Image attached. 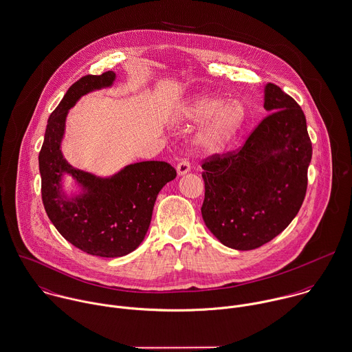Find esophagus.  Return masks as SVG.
Here are the masks:
<instances>
[{
  "mask_svg": "<svg viewBox=\"0 0 352 352\" xmlns=\"http://www.w3.org/2000/svg\"><path fill=\"white\" fill-rule=\"evenodd\" d=\"M189 170H190V163H189V160H186V159H182V160L177 164V173H178V175H184V174L189 173Z\"/></svg>",
  "mask_w": 352,
  "mask_h": 352,
  "instance_id": "1",
  "label": "esophagus"
}]
</instances>
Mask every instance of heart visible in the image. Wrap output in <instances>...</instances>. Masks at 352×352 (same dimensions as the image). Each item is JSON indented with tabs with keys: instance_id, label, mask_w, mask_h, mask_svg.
<instances>
[{
	"instance_id": "1",
	"label": "heart",
	"mask_w": 352,
	"mask_h": 352,
	"mask_svg": "<svg viewBox=\"0 0 352 352\" xmlns=\"http://www.w3.org/2000/svg\"><path fill=\"white\" fill-rule=\"evenodd\" d=\"M189 121L203 122L193 138V144L201 152H219L234 139L245 122L246 110L239 100H226L221 96L206 95L197 98L184 110Z\"/></svg>"
}]
</instances>
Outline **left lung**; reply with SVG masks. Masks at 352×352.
Returning a JSON list of instances; mask_svg holds the SVG:
<instances>
[{
    "label": "left lung",
    "instance_id": "1",
    "mask_svg": "<svg viewBox=\"0 0 352 352\" xmlns=\"http://www.w3.org/2000/svg\"><path fill=\"white\" fill-rule=\"evenodd\" d=\"M264 107L272 113L241 148L211 155L201 164L206 226L236 250L257 249L279 235L307 189L311 141L300 106L268 82Z\"/></svg>",
    "mask_w": 352,
    "mask_h": 352
}]
</instances>
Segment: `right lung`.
<instances>
[{"label":"right lung","mask_w":352,"mask_h":352,"mask_svg":"<svg viewBox=\"0 0 352 352\" xmlns=\"http://www.w3.org/2000/svg\"><path fill=\"white\" fill-rule=\"evenodd\" d=\"M116 73L87 74L72 84L47 121L39 152L42 201L58 232L73 246L99 257H122L139 248L151 223L162 188L177 177L175 168L157 160L129 164L110 178H99L72 167L61 152L69 109L85 94L110 87ZM67 172L85 193L67 199L60 190Z\"/></svg>","instance_id":"obj_1"}]
</instances>
